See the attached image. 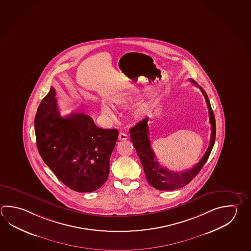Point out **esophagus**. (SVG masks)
<instances>
[{"mask_svg": "<svg viewBox=\"0 0 251 251\" xmlns=\"http://www.w3.org/2000/svg\"><path fill=\"white\" fill-rule=\"evenodd\" d=\"M128 138V135L125 134V133L121 132L119 134V140H120V141H125V140H127Z\"/></svg>", "mask_w": 251, "mask_h": 251, "instance_id": "esophagus-1", "label": "esophagus"}]
</instances>
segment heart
<instances>
[{"mask_svg": "<svg viewBox=\"0 0 251 251\" xmlns=\"http://www.w3.org/2000/svg\"><path fill=\"white\" fill-rule=\"evenodd\" d=\"M135 101H136L135 95H123V96H119L117 98H115L114 100V103L120 107H128V105L133 104ZM147 109L148 108L146 105H140L134 110V115L137 118L144 116L147 113ZM102 110L104 114H108V115L113 114L112 110L106 104H104L102 106Z\"/></svg>", "mask_w": 251, "mask_h": 251, "instance_id": "obj_1", "label": "heart"}]
</instances>
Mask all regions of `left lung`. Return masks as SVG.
<instances>
[{
	"mask_svg": "<svg viewBox=\"0 0 251 251\" xmlns=\"http://www.w3.org/2000/svg\"><path fill=\"white\" fill-rule=\"evenodd\" d=\"M190 81L200 88V90H201L202 94L204 95V98L208 105L209 123L211 124V136H210L209 146L202 158L193 168H191L189 170L176 172V171H170L169 169L162 167L159 163L154 154V151L151 149V143L149 139V128L147 125L148 119H144L129 129L133 146L136 148L137 155L142 163L147 182L157 190L172 191V190L178 189L189 184L193 178L195 177L202 169L206 161H208V156L212 151L213 146L215 144L216 121H215V116H214L211 105L208 100V95L201 86L198 85L197 82H195L194 80H190Z\"/></svg>",
	"mask_w": 251,
	"mask_h": 251,
	"instance_id": "left-lung-1",
	"label": "left lung"
}]
</instances>
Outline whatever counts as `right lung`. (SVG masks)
<instances>
[{"label": "right lung", "instance_id": "1", "mask_svg": "<svg viewBox=\"0 0 251 251\" xmlns=\"http://www.w3.org/2000/svg\"><path fill=\"white\" fill-rule=\"evenodd\" d=\"M34 129L40 155L64 185L79 193L104 185L118 138L116 128H99L83 113L62 116L51 86L37 109Z\"/></svg>", "mask_w": 251, "mask_h": 251}]
</instances>
